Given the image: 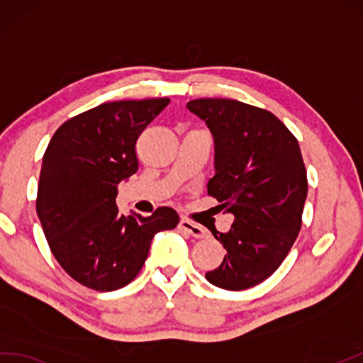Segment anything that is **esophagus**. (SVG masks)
<instances>
[{
	"label": "esophagus",
	"instance_id": "esophagus-1",
	"mask_svg": "<svg viewBox=\"0 0 363 363\" xmlns=\"http://www.w3.org/2000/svg\"><path fill=\"white\" fill-rule=\"evenodd\" d=\"M179 228H180L182 231L186 233V235H189V236H192V238H196V239L205 238V230H203L202 227H200V225L192 223V222H189V220L182 219L180 223H179Z\"/></svg>",
	"mask_w": 363,
	"mask_h": 363
}]
</instances>
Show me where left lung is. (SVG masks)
Here are the masks:
<instances>
[{
  "label": "left lung",
  "mask_w": 363,
  "mask_h": 363,
  "mask_svg": "<svg viewBox=\"0 0 363 363\" xmlns=\"http://www.w3.org/2000/svg\"><path fill=\"white\" fill-rule=\"evenodd\" d=\"M186 107L214 140L208 194L235 216L228 233H213L227 256L205 277L217 287L244 291L279 267L301 228L308 196L301 150L267 110L233 99H196Z\"/></svg>",
  "instance_id": "left-lung-1"
}]
</instances>
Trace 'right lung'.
I'll list each match as a JSON object with an SVG mask.
<instances>
[{
    "label": "right lung",
    "mask_w": 363,
    "mask_h": 363,
    "mask_svg": "<svg viewBox=\"0 0 363 363\" xmlns=\"http://www.w3.org/2000/svg\"><path fill=\"white\" fill-rule=\"evenodd\" d=\"M167 98L106 102L62 124L43 155L37 214L55 259L68 275L99 292L138 275L158 231L179 214L158 208L149 217L116 206L118 184L138 171L136 140Z\"/></svg>",
    "instance_id": "right-lung-1"
}]
</instances>
